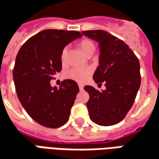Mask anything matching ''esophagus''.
Returning <instances> with one entry per match:
<instances>
[{
    "mask_svg": "<svg viewBox=\"0 0 159 159\" xmlns=\"http://www.w3.org/2000/svg\"><path fill=\"white\" fill-rule=\"evenodd\" d=\"M78 87H79V89L82 90L83 89V85L82 84V83H78Z\"/></svg>",
    "mask_w": 159,
    "mask_h": 159,
    "instance_id": "1",
    "label": "esophagus"
}]
</instances>
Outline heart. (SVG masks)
Instances as JSON below:
<instances>
[{
	"label": "heart",
	"instance_id": "obj_1",
	"mask_svg": "<svg viewBox=\"0 0 159 159\" xmlns=\"http://www.w3.org/2000/svg\"><path fill=\"white\" fill-rule=\"evenodd\" d=\"M80 48L82 49V51L84 52V54L86 55L87 53L90 52L91 50H94V45L90 40L85 39L83 40L80 42ZM66 55H67V48H64L60 54V60L63 64L66 63ZM92 73V70L90 68H86V67H73L68 70L65 73V77L68 79H71L79 82V83H84L85 81L89 79V77Z\"/></svg>",
	"mask_w": 159,
	"mask_h": 159
}]
</instances>
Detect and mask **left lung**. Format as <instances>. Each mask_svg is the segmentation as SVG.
Here are the masks:
<instances>
[{"instance_id": "8db88e82", "label": "left lung", "mask_w": 159, "mask_h": 159, "mask_svg": "<svg viewBox=\"0 0 159 159\" xmlns=\"http://www.w3.org/2000/svg\"><path fill=\"white\" fill-rule=\"evenodd\" d=\"M84 36L99 43V66L93 79L106 89L85 86L90 119L98 125L111 126L125 117L133 106L140 86V62L126 43L105 30H86Z\"/></svg>"}]
</instances>
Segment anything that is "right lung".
Wrapping results in <instances>:
<instances>
[{
	"mask_svg": "<svg viewBox=\"0 0 159 159\" xmlns=\"http://www.w3.org/2000/svg\"><path fill=\"white\" fill-rule=\"evenodd\" d=\"M82 36L74 30H45L26 41L17 54L12 71L17 95L30 117L42 126L59 128L69 119L78 85L66 79L58 89L50 81L61 70L63 48Z\"/></svg>",
	"mask_w": 159,
	"mask_h": 159,
	"instance_id": "add662e5",
	"label": "right lung"
}]
</instances>
